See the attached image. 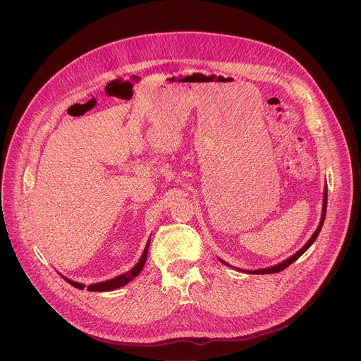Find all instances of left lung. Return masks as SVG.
<instances>
[{"label": "left lung", "mask_w": 361, "mask_h": 361, "mask_svg": "<svg viewBox=\"0 0 361 361\" xmlns=\"http://www.w3.org/2000/svg\"><path fill=\"white\" fill-rule=\"evenodd\" d=\"M325 212H326V188H325V190H324V201H322V215H321V221H319V224H318V228L315 230V233L312 234V237L308 240V243L305 244L299 252H296L293 256H290L289 259H286V260H283L282 263H279V264H276V266H271V267H266V269H259V270H241V269H235V270H238V271H245V273H253V274H269V273H277V271H282V270H285L289 264H292L295 260H298L305 252L308 250V248L314 244V241L317 240V237H318V234H319V231H321V228H322V226H324V221H325ZM219 262L221 263H224L226 266H230L228 263H226L224 260H221L219 259ZM231 267V266H230Z\"/></svg>", "instance_id": "1"}]
</instances>
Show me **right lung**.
Wrapping results in <instances>:
<instances>
[{"label":"right lung","instance_id":"obj_1","mask_svg":"<svg viewBox=\"0 0 361 361\" xmlns=\"http://www.w3.org/2000/svg\"><path fill=\"white\" fill-rule=\"evenodd\" d=\"M149 244H150V238L147 240V244H146V247H145V252H143V255H142L140 260H138V262L135 263V266H134L131 270H128L127 273H123V274H120V276H116V277H113V279H109V281H105V282H99V283L90 285V286H88V290H91V292H106V290H114V289H118V288H121V286L127 285L130 281H133L134 277H135V276H138V273L142 271V269H143V266H145V263H146V260H147ZM62 277H63V279H65L69 285H72L73 288H78V289H84V288H85V285H84V283L73 282V281L68 279V277H65V276H62Z\"/></svg>","mask_w":361,"mask_h":361}]
</instances>
